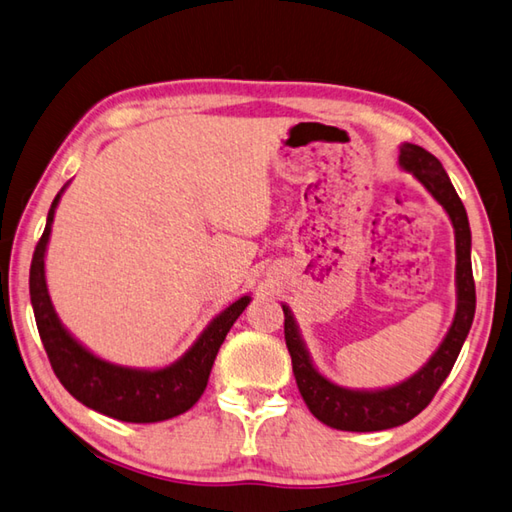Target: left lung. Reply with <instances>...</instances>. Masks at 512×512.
I'll use <instances>...</instances> for the list:
<instances>
[{
	"instance_id": "left-lung-1",
	"label": "left lung",
	"mask_w": 512,
	"mask_h": 512,
	"mask_svg": "<svg viewBox=\"0 0 512 512\" xmlns=\"http://www.w3.org/2000/svg\"><path fill=\"white\" fill-rule=\"evenodd\" d=\"M401 167L414 173L417 180L426 187L439 205L448 211L455 227L457 240V314L455 321L435 356L423 365L412 379L403 381L397 388L379 390V392H354L334 385L316 372V368L307 356L305 345L298 336L296 323L287 307L285 312V343L289 356H292V368L296 376L298 392H301L307 408L318 421L325 426L347 432H374L388 430L410 419L428 406L435 399L441 383L446 381L452 365L461 352L466 336L470 332L472 318H475V278H472L470 263V227L464 202L457 196L455 187L443 171L441 162L430 151L417 147V144H403Z\"/></svg>"
}]
</instances>
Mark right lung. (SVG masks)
<instances>
[{"label": "right lung", "mask_w": 512, "mask_h": 512, "mask_svg": "<svg viewBox=\"0 0 512 512\" xmlns=\"http://www.w3.org/2000/svg\"><path fill=\"white\" fill-rule=\"evenodd\" d=\"M57 200H60V194L55 196L51 209H48L44 234L37 240L31 260V278H28L37 332H40L55 376L86 408L118 421L156 423L187 412L205 392L220 345H223L236 318L243 314L249 296L238 298L223 314H218L207 330L200 334L194 347L165 370H129L106 363L89 350H84L64 330L62 323L57 321L51 298H48L44 281V252L48 236H51Z\"/></svg>", "instance_id": "add662e5"}]
</instances>
